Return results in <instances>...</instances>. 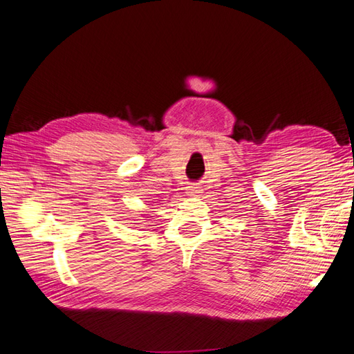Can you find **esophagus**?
I'll use <instances>...</instances> for the list:
<instances>
[{
    "instance_id": "obj_1",
    "label": "esophagus",
    "mask_w": 354,
    "mask_h": 354,
    "mask_svg": "<svg viewBox=\"0 0 354 354\" xmlns=\"http://www.w3.org/2000/svg\"><path fill=\"white\" fill-rule=\"evenodd\" d=\"M198 193H201V187H198L197 184H189L187 187V194L188 196H197Z\"/></svg>"
}]
</instances>
